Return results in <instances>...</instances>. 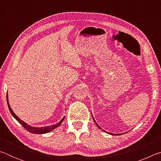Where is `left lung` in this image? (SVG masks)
Masks as SVG:
<instances>
[{
    "label": "left lung",
    "instance_id": "8db88e82",
    "mask_svg": "<svg viewBox=\"0 0 161 161\" xmlns=\"http://www.w3.org/2000/svg\"><path fill=\"white\" fill-rule=\"evenodd\" d=\"M93 120H94V122H95V124H97V126H98V127H99V129H101V127H100V126H99V125H98V124H97V122H96V121H95V120H94V119H93ZM112 135H115V134H112ZM118 135H119V134H118Z\"/></svg>",
    "mask_w": 161,
    "mask_h": 161
}]
</instances>
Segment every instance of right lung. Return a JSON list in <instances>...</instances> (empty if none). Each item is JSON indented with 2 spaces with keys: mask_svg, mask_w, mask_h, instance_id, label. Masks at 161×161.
<instances>
[{
  "mask_svg": "<svg viewBox=\"0 0 161 161\" xmlns=\"http://www.w3.org/2000/svg\"><path fill=\"white\" fill-rule=\"evenodd\" d=\"M7 103H8V108L10 110V112L11 113V114L13 115V116L14 117V118L17 120V121L20 123L22 126H23L25 129L28 130V131L31 132L32 133H36V134H42V133H49L50 131H51V130H53V129H56L57 127H58L59 125H60L62 121H64V118H62V120L60 121L59 122L58 124H54V125H52V126H45V127H41V128H37V127H32L31 126H29V125H28L27 124H25V122L22 121L21 119H20L18 118V117L15 115V114L13 112V110L11 109V108H10V105H9V102H8V94H7Z\"/></svg>",
  "mask_w": 161,
  "mask_h": 161,
  "instance_id": "obj_1",
  "label": "right lung"
}]
</instances>
